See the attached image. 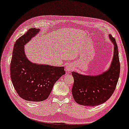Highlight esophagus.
I'll return each instance as SVG.
<instances>
[{
    "label": "esophagus",
    "instance_id": "1",
    "mask_svg": "<svg viewBox=\"0 0 129 129\" xmlns=\"http://www.w3.org/2000/svg\"><path fill=\"white\" fill-rule=\"evenodd\" d=\"M73 70V66H71L70 64H67L66 65V67H65V70H66V73H68L69 72H70Z\"/></svg>",
    "mask_w": 129,
    "mask_h": 129
}]
</instances>
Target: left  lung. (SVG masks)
Here are the masks:
<instances>
[{
  "label": "left lung",
  "mask_w": 129,
  "mask_h": 129,
  "mask_svg": "<svg viewBox=\"0 0 129 129\" xmlns=\"http://www.w3.org/2000/svg\"><path fill=\"white\" fill-rule=\"evenodd\" d=\"M109 38L114 44V56L109 69L97 76L83 75L73 71L74 84L73 96L77 103L85 106H96L108 100L115 89L120 74L118 45L111 35Z\"/></svg>",
  "instance_id": "obj_1"
}]
</instances>
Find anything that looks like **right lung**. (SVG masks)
Wrapping results in <instances>:
<instances>
[{"label":"right lung","mask_w":129,"mask_h":129,"mask_svg":"<svg viewBox=\"0 0 129 129\" xmlns=\"http://www.w3.org/2000/svg\"><path fill=\"white\" fill-rule=\"evenodd\" d=\"M31 28L15 41L10 64L13 86L21 98L29 102H41L48 98L55 83L65 74L64 67L31 62L25 55L24 45L39 33Z\"/></svg>","instance_id":"1"}]
</instances>
